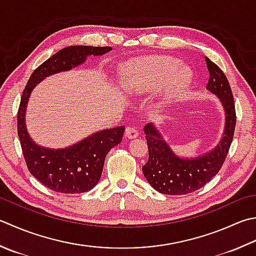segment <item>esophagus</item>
I'll list each match as a JSON object with an SVG mask.
<instances>
[{"label": "esophagus", "instance_id": "1", "mask_svg": "<svg viewBox=\"0 0 256 256\" xmlns=\"http://www.w3.org/2000/svg\"><path fill=\"white\" fill-rule=\"evenodd\" d=\"M138 132L136 128L132 126V128H126V130H125V136L130 140L138 138Z\"/></svg>", "mask_w": 256, "mask_h": 256}]
</instances>
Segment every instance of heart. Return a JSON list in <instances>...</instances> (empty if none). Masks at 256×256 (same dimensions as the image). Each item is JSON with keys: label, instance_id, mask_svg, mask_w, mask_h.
<instances>
[{"label": "heart", "instance_id": "1", "mask_svg": "<svg viewBox=\"0 0 256 256\" xmlns=\"http://www.w3.org/2000/svg\"><path fill=\"white\" fill-rule=\"evenodd\" d=\"M172 56H150L138 60L126 68L125 83L134 93H144L164 88L165 100L181 95L191 83V72Z\"/></svg>", "mask_w": 256, "mask_h": 256}]
</instances>
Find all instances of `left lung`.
I'll list each match as a JSON object with an SVG mask.
<instances>
[{"instance_id":"left-lung-1","label":"left lung","mask_w":256,"mask_h":256,"mask_svg":"<svg viewBox=\"0 0 256 256\" xmlns=\"http://www.w3.org/2000/svg\"><path fill=\"white\" fill-rule=\"evenodd\" d=\"M205 62L210 72L206 88L218 95L226 114L224 135L211 152L200 158L184 160L173 153L152 123L145 125L148 160L142 171L152 188L162 194L184 195L204 186L221 170L233 141L236 113L231 86L216 64L208 58Z\"/></svg>"}]
</instances>
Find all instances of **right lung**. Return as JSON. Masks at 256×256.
Instances as JSON below:
<instances>
[{"label":"right lung","instance_id":"obj_1","mask_svg":"<svg viewBox=\"0 0 256 256\" xmlns=\"http://www.w3.org/2000/svg\"><path fill=\"white\" fill-rule=\"evenodd\" d=\"M112 48L73 45L60 50L34 70L25 85L18 111V135L30 173L52 191L75 194L92 190L100 181L110 150L121 143L124 126L103 130L78 144L62 150L41 148L28 136L25 108L35 85L54 73L68 71L83 63L88 55H103Z\"/></svg>","mask_w":256,"mask_h":256}]
</instances>
